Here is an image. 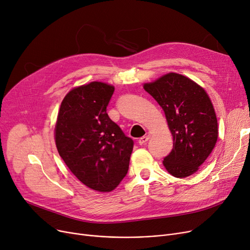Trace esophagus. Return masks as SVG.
Returning <instances> with one entry per match:
<instances>
[{
  "instance_id": "esophagus-1",
  "label": "esophagus",
  "mask_w": 250,
  "mask_h": 250,
  "mask_svg": "<svg viewBox=\"0 0 250 250\" xmlns=\"http://www.w3.org/2000/svg\"><path fill=\"white\" fill-rule=\"evenodd\" d=\"M149 134H147V135H145V136H142V137H140L139 139H138V142H139V145H145L146 144V142L149 139Z\"/></svg>"
}]
</instances>
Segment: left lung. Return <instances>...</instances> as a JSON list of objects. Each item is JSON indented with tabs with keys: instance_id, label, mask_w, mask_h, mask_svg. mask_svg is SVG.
<instances>
[{
	"instance_id": "1",
	"label": "left lung",
	"mask_w": 250,
	"mask_h": 250,
	"mask_svg": "<svg viewBox=\"0 0 250 250\" xmlns=\"http://www.w3.org/2000/svg\"><path fill=\"white\" fill-rule=\"evenodd\" d=\"M144 88L165 112L173 136V148L163 161L177 178L195 173L218 139V121L207 91L186 76L168 73Z\"/></svg>"
}]
</instances>
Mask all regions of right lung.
Masks as SVG:
<instances>
[{
	"label": "right lung",
	"instance_id": "1",
	"mask_svg": "<svg viewBox=\"0 0 250 250\" xmlns=\"http://www.w3.org/2000/svg\"><path fill=\"white\" fill-rule=\"evenodd\" d=\"M114 90L99 81L70 90L55 127L56 146L69 170L100 192H110L120 184L134 145L106 114Z\"/></svg>",
	"mask_w": 250,
	"mask_h": 250
}]
</instances>
